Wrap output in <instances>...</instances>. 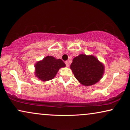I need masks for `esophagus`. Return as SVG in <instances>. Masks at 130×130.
Instances as JSON below:
<instances>
[{
  "instance_id": "esophagus-1",
  "label": "esophagus",
  "mask_w": 130,
  "mask_h": 130,
  "mask_svg": "<svg viewBox=\"0 0 130 130\" xmlns=\"http://www.w3.org/2000/svg\"><path fill=\"white\" fill-rule=\"evenodd\" d=\"M65 64L67 65V67H69V62H68V61H65Z\"/></svg>"
}]
</instances>
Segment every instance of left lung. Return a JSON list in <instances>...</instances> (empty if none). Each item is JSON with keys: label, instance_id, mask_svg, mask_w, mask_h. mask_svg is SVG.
I'll list each match as a JSON object with an SVG mask.
<instances>
[{"label": "left lung", "instance_id": "left-lung-1", "mask_svg": "<svg viewBox=\"0 0 130 130\" xmlns=\"http://www.w3.org/2000/svg\"><path fill=\"white\" fill-rule=\"evenodd\" d=\"M70 69L81 84L91 86L102 78L104 66L92 55L87 56L81 54L73 58Z\"/></svg>", "mask_w": 130, "mask_h": 130}]
</instances>
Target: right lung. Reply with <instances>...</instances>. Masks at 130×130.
<instances>
[{
	"instance_id": "add662e5",
	"label": "right lung",
	"mask_w": 130,
	"mask_h": 130,
	"mask_svg": "<svg viewBox=\"0 0 130 130\" xmlns=\"http://www.w3.org/2000/svg\"><path fill=\"white\" fill-rule=\"evenodd\" d=\"M65 63L61 59L53 56H46L35 65V74L39 80L46 81L52 80L56 76L61 68L65 67Z\"/></svg>"
}]
</instances>
